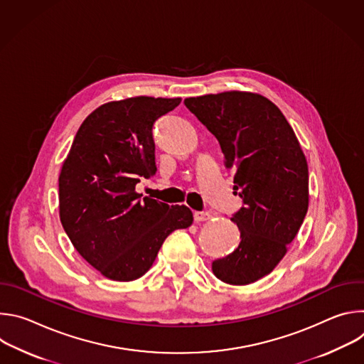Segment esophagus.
<instances>
[{
	"label": "esophagus",
	"mask_w": 364,
	"mask_h": 364,
	"mask_svg": "<svg viewBox=\"0 0 364 364\" xmlns=\"http://www.w3.org/2000/svg\"><path fill=\"white\" fill-rule=\"evenodd\" d=\"M193 218H194V222L196 223H200V222H207V220H210V213H207V212H194L193 213Z\"/></svg>",
	"instance_id": "1"
}]
</instances>
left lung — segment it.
I'll use <instances>...</instances> for the list:
<instances>
[{"mask_svg": "<svg viewBox=\"0 0 364 364\" xmlns=\"http://www.w3.org/2000/svg\"><path fill=\"white\" fill-rule=\"evenodd\" d=\"M184 105L219 141L233 190L243 207L232 216L239 246L212 264L230 285L271 274L296 236L308 210V166L294 129L262 95L222 92L184 99Z\"/></svg>", "mask_w": 364, "mask_h": 364, "instance_id": "1", "label": "left lung"}]
</instances>
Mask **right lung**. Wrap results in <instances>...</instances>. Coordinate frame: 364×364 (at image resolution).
Masks as SVG:
<instances>
[{"label":"right lung","instance_id":"right-lung-1","mask_svg":"<svg viewBox=\"0 0 364 364\" xmlns=\"http://www.w3.org/2000/svg\"><path fill=\"white\" fill-rule=\"evenodd\" d=\"M180 102L136 96L105 103L83 121L63 163V229L85 261L112 281L141 278L166 237L193 223L188 207L135 191L142 177L157 171L154 122Z\"/></svg>","mask_w":364,"mask_h":364}]
</instances>
